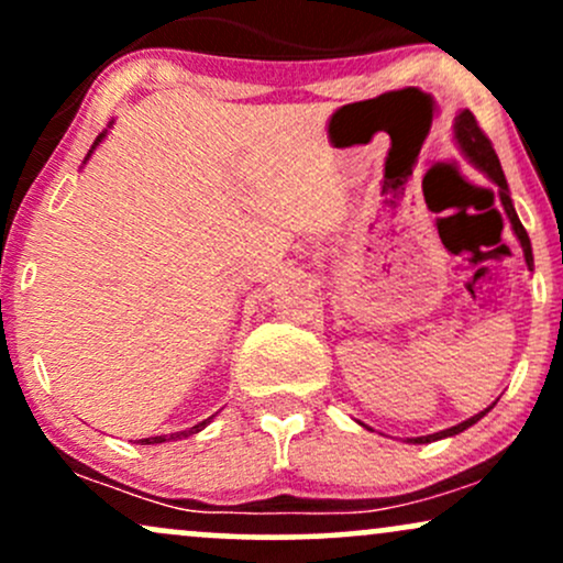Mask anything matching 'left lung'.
Returning a JSON list of instances; mask_svg holds the SVG:
<instances>
[{
  "instance_id": "1",
  "label": "left lung",
  "mask_w": 563,
  "mask_h": 563,
  "mask_svg": "<svg viewBox=\"0 0 563 563\" xmlns=\"http://www.w3.org/2000/svg\"><path fill=\"white\" fill-rule=\"evenodd\" d=\"M455 142H457V147H461V151H463V156H466V158L471 161V164L476 166V169L487 174V177L493 179V183L497 185V192H500V203H503V209H506V214H508V219H510V228H514L516 238H519V243H521V249H525L527 267L532 269V267H534V260H532V243H529V235H527L525 224H521V222H519V217H516L514 200H510V196H508L506 174H503V169H500V161H497V156H495L493 142L487 140V134L482 132L479 124H476L474 113H471V111H463V113L457 115V119H455ZM493 405H495V402H493ZM493 405H489L487 410L476 412V416H474V418H468V421H463V423L452 426V429L437 431V434H429V437H412V439H407V442H412V444H429V442H437V439H444V437H455V434H461V431H466L468 426H474L476 421H479V418L487 416V412L493 410Z\"/></svg>"
}]
</instances>
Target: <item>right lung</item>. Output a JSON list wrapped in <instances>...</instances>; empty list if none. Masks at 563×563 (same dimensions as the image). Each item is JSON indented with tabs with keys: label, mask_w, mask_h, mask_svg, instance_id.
I'll return each instance as SVG.
<instances>
[{
	"label": "right lung",
	"mask_w": 563,
	"mask_h": 563,
	"mask_svg": "<svg viewBox=\"0 0 563 563\" xmlns=\"http://www.w3.org/2000/svg\"><path fill=\"white\" fill-rule=\"evenodd\" d=\"M106 134H108V129H106V132L100 134V137L95 140L92 151H95L97 145H100V142H102V137H106ZM92 151L87 153V158H84V161H89V156H92ZM211 418H214V416H211ZM211 418H206V421L196 423V426H192V429H187V431H177V434H164V437H147V439H140V444H161V442H174V439H185V437H190V434H198L200 429H206V426L211 423Z\"/></svg>",
	"instance_id": "add662e5"
}]
</instances>
